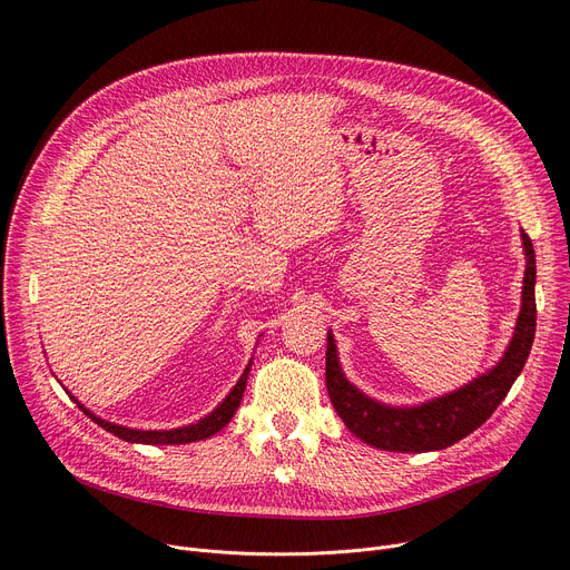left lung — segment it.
<instances>
[{
	"mask_svg": "<svg viewBox=\"0 0 570 570\" xmlns=\"http://www.w3.org/2000/svg\"><path fill=\"white\" fill-rule=\"evenodd\" d=\"M527 256L522 307L515 333L501 361L473 379L460 391L417 406H385L357 391L344 376L333 333L327 331L325 385L327 395L344 425L365 443L393 453L441 451L481 428L497 411L520 376L535 335V254L529 235L522 230Z\"/></svg>",
	"mask_w": 570,
	"mask_h": 570,
	"instance_id": "1",
	"label": "left lung"
}]
</instances>
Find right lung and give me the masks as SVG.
Here are the masks:
<instances>
[{
    "label": "right lung",
    "instance_id": "obj_1",
    "mask_svg": "<svg viewBox=\"0 0 570 570\" xmlns=\"http://www.w3.org/2000/svg\"><path fill=\"white\" fill-rule=\"evenodd\" d=\"M249 370H252V361L249 365L245 367L243 376H239V381L233 385V391L226 395V400L209 413L205 417H200L198 423H191L187 428H177V430H131V428H122V425H115V423H108L104 421V417H97L92 411H87L69 391V397L89 415L92 421L104 428L106 432L115 434L117 439H125L129 443H147V445H175V443H191V441H200V439H207L217 434L219 430H224L230 417L235 415L239 402H243V395H245V387H247V376H249Z\"/></svg>",
    "mask_w": 570,
    "mask_h": 570
}]
</instances>
